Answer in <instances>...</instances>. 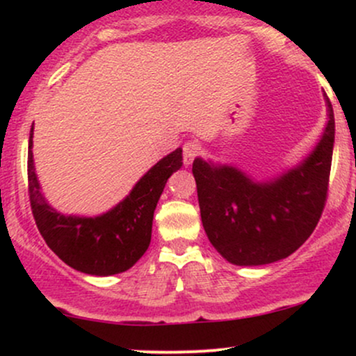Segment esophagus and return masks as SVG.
Listing matches in <instances>:
<instances>
[{"label": "esophagus", "mask_w": 356, "mask_h": 356, "mask_svg": "<svg viewBox=\"0 0 356 356\" xmlns=\"http://www.w3.org/2000/svg\"><path fill=\"white\" fill-rule=\"evenodd\" d=\"M182 152H184V164L191 165L192 161L201 155L202 145L199 144V140H187L182 147Z\"/></svg>", "instance_id": "esophagus-1"}]
</instances>
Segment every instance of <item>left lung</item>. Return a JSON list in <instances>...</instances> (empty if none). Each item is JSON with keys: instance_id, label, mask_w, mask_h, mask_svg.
I'll return each mask as SVG.
<instances>
[{"instance_id": "8db88e82", "label": "left lung", "mask_w": 356, "mask_h": 356, "mask_svg": "<svg viewBox=\"0 0 356 356\" xmlns=\"http://www.w3.org/2000/svg\"><path fill=\"white\" fill-rule=\"evenodd\" d=\"M334 142V117L313 154L296 169L257 184L229 165L214 167L195 159L204 231L224 259L238 266H259L288 257L316 227L328 197Z\"/></svg>"}]
</instances>
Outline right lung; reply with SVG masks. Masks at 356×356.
Segmentation results:
<instances>
[{"label":"right lung","mask_w":356,"mask_h":356,"mask_svg":"<svg viewBox=\"0 0 356 356\" xmlns=\"http://www.w3.org/2000/svg\"><path fill=\"white\" fill-rule=\"evenodd\" d=\"M33 129L28 144V195L40 234L68 266L93 276L124 273L144 256L152 219L167 179L182 165V149L159 161L118 206L99 218L63 216L40 192L33 165Z\"/></svg>","instance_id":"1"}]
</instances>
